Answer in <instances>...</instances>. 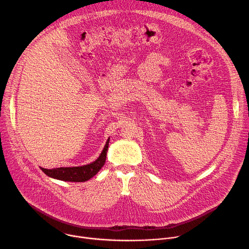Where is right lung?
Segmentation results:
<instances>
[{"label": "right lung", "instance_id": "1", "mask_svg": "<svg viewBox=\"0 0 249 249\" xmlns=\"http://www.w3.org/2000/svg\"><path fill=\"white\" fill-rule=\"evenodd\" d=\"M109 139L106 142V145L98 157V159L91 164L84 165L81 167H66V168H56V169H44L40 168V170L51 178H54L61 180H66V182H85V180L91 178L95 176L100 169L104 166L106 160V154L108 150Z\"/></svg>", "mask_w": 249, "mask_h": 249}]
</instances>
